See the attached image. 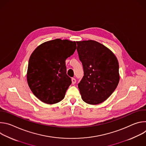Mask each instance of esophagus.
Returning a JSON list of instances; mask_svg holds the SVG:
<instances>
[{
    "instance_id": "1",
    "label": "esophagus",
    "mask_w": 146,
    "mask_h": 146,
    "mask_svg": "<svg viewBox=\"0 0 146 146\" xmlns=\"http://www.w3.org/2000/svg\"><path fill=\"white\" fill-rule=\"evenodd\" d=\"M76 82V79H75L74 78H72V84L73 85H74Z\"/></svg>"
}]
</instances>
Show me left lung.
I'll return each mask as SVG.
<instances>
[{
    "instance_id": "left-lung-1",
    "label": "left lung",
    "mask_w": 146,
    "mask_h": 146,
    "mask_svg": "<svg viewBox=\"0 0 146 146\" xmlns=\"http://www.w3.org/2000/svg\"><path fill=\"white\" fill-rule=\"evenodd\" d=\"M84 76L78 87L82 99L98 105L114 91L119 81L118 61L108 47L95 40L76 41Z\"/></svg>"
}]
</instances>
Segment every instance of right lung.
<instances>
[{
    "mask_svg": "<svg viewBox=\"0 0 146 146\" xmlns=\"http://www.w3.org/2000/svg\"><path fill=\"white\" fill-rule=\"evenodd\" d=\"M75 41L56 38L39 45L28 63L27 82L32 93L47 104L59 102L71 84L66 74V59L76 49Z\"/></svg>",
    "mask_w": 146,
    "mask_h": 146,
    "instance_id": "1",
    "label": "right lung"
}]
</instances>
